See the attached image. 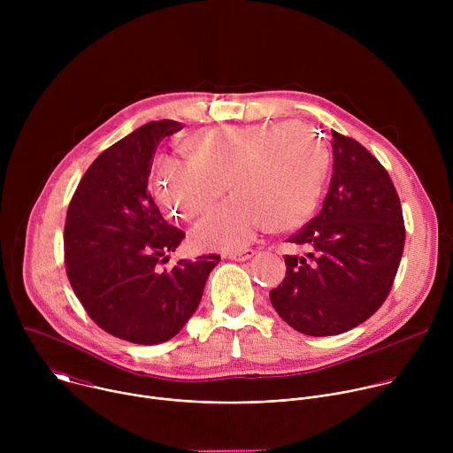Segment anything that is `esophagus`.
Returning <instances> with one entry per match:
<instances>
[{"label":"esophagus","instance_id":"1","mask_svg":"<svg viewBox=\"0 0 453 453\" xmlns=\"http://www.w3.org/2000/svg\"><path fill=\"white\" fill-rule=\"evenodd\" d=\"M254 254H256L254 249H243V250H238V252H229V257L234 262H245V260H250Z\"/></svg>","mask_w":453,"mask_h":453}]
</instances>
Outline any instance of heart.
Instances as JSON below:
<instances>
[{
	"label": "heart",
	"mask_w": 453,
	"mask_h": 453,
	"mask_svg": "<svg viewBox=\"0 0 453 453\" xmlns=\"http://www.w3.org/2000/svg\"><path fill=\"white\" fill-rule=\"evenodd\" d=\"M182 150L188 159L159 161L154 196L161 206L189 220L204 215L227 189L233 196L193 229L206 249L236 250L265 224L288 231L319 206L330 154L301 121L201 128Z\"/></svg>",
	"instance_id": "b5f03b06"
}]
</instances>
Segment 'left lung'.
Listing matches in <instances>:
<instances>
[{
  "mask_svg": "<svg viewBox=\"0 0 453 453\" xmlns=\"http://www.w3.org/2000/svg\"><path fill=\"white\" fill-rule=\"evenodd\" d=\"M334 173L325 204L288 242L287 274L269 297L299 334L328 337L369 319L391 292L403 254L405 226L396 188L358 142L332 131Z\"/></svg>",
  "mask_w": 453,
  "mask_h": 453,
  "instance_id": "1",
  "label": "left lung"
}]
</instances>
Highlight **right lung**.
Returning <instances> with one entry per match:
<instances>
[{
    "mask_svg": "<svg viewBox=\"0 0 453 453\" xmlns=\"http://www.w3.org/2000/svg\"><path fill=\"white\" fill-rule=\"evenodd\" d=\"M150 121L104 150L84 173L64 226L66 273L88 315L107 334L161 344L197 310L219 254L159 271L184 233L168 224L149 193L157 145L180 131Z\"/></svg>",
    "mask_w": 453,
    "mask_h": 453,
    "instance_id": "right-lung-1",
    "label": "right lung"
}]
</instances>
